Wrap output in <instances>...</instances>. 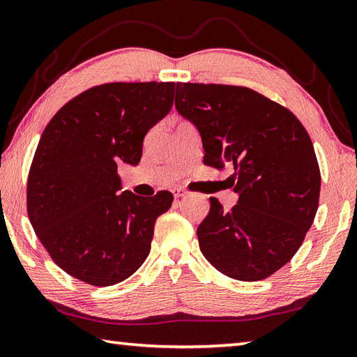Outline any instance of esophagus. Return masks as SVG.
<instances>
[{
    "label": "esophagus",
    "instance_id": "esophagus-1",
    "mask_svg": "<svg viewBox=\"0 0 357 357\" xmlns=\"http://www.w3.org/2000/svg\"><path fill=\"white\" fill-rule=\"evenodd\" d=\"M172 192H173V197L174 198H183V197L187 195V192L183 190V189H179V187H176V189H173Z\"/></svg>",
    "mask_w": 357,
    "mask_h": 357
}]
</instances>
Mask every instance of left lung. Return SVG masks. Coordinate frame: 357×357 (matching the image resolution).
Segmentation results:
<instances>
[{
	"mask_svg": "<svg viewBox=\"0 0 357 357\" xmlns=\"http://www.w3.org/2000/svg\"><path fill=\"white\" fill-rule=\"evenodd\" d=\"M174 106L197 126L204 164L234 167L238 201L225 212L211 198L201 252L226 276L265 280L295 256L319 209L312 140L289 109L248 87L178 82Z\"/></svg>",
	"mask_w": 357,
	"mask_h": 357,
	"instance_id": "left-lung-1",
	"label": "left lung"
}]
</instances>
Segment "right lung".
Segmentation results:
<instances>
[{"mask_svg":"<svg viewBox=\"0 0 357 357\" xmlns=\"http://www.w3.org/2000/svg\"><path fill=\"white\" fill-rule=\"evenodd\" d=\"M174 82H111L70 100L45 128L28 178V215L59 267L114 286L150 255L173 195L121 192L120 162L137 165L146 132L170 112Z\"/></svg>","mask_w":357,"mask_h":357,"instance_id":"right-lung-1","label":"right lung"}]
</instances>
